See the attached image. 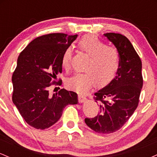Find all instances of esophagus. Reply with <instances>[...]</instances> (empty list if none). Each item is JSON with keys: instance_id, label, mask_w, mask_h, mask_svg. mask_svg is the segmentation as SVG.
I'll return each instance as SVG.
<instances>
[{"instance_id": "obj_1", "label": "esophagus", "mask_w": 157, "mask_h": 157, "mask_svg": "<svg viewBox=\"0 0 157 157\" xmlns=\"http://www.w3.org/2000/svg\"><path fill=\"white\" fill-rule=\"evenodd\" d=\"M79 102H80V103H83V102H86V100H87V98H86V96L83 94H79Z\"/></svg>"}]
</instances>
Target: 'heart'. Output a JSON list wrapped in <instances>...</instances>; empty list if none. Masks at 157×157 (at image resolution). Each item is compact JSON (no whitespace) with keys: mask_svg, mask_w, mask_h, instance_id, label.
<instances>
[{"mask_svg":"<svg viewBox=\"0 0 157 157\" xmlns=\"http://www.w3.org/2000/svg\"><path fill=\"white\" fill-rule=\"evenodd\" d=\"M80 51L89 56L84 67L86 72L76 74L66 79L69 89L85 93L94 86L102 88L108 86L116 77L120 68V57L115 48L106 46L94 35H86L77 43ZM71 50L66 48L63 53L61 64L65 69L70 67Z\"/></svg>","mask_w":157,"mask_h":157,"instance_id":"b5f03b06","label":"heart"}]
</instances>
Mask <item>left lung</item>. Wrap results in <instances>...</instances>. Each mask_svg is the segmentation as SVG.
Returning a JSON list of instances; mask_svg holds the SVG:
<instances>
[{
  "label": "left lung",
  "mask_w": 157,
  "mask_h": 157,
  "mask_svg": "<svg viewBox=\"0 0 157 157\" xmlns=\"http://www.w3.org/2000/svg\"><path fill=\"white\" fill-rule=\"evenodd\" d=\"M104 36L117 50L120 68L115 78L94 94L100 111L95 117L85 119V122L95 132L111 134L121 128L137 108L143 80L141 60L130 40L120 34Z\"/></svg>",
  "instance_id": "obj_1"
}]
</instances>
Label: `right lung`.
Listing matches in <instances>:
<instances>
[{"label":"right lung","mask_w":157,"mask_h":157,"mask_svg":"<svg viewBox=\"0 0 157 157\" xmlns=\"http://www.w3.org/2000/svg\"><path fill=\"white\" fill-rule=\"evenodd\" d=\"M77 35L54 33L37 37L20 54L12 81V102L24 120L37 129L48 128L64 108L78 103L77 93L62 89L52 95L48 87L62 72L61 58ZM55 82V81L52 82Z\"/></svg>","instance_id":"1"}]
</instances>
